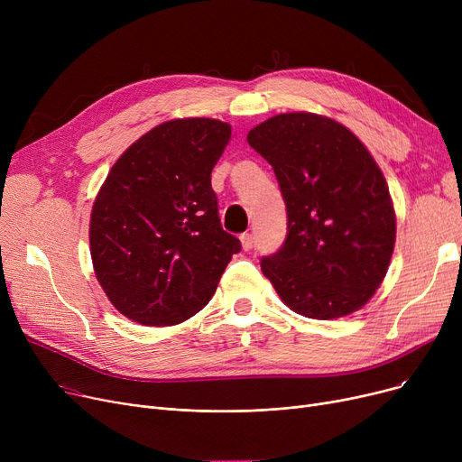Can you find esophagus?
I'll use <instances>...</instances> for the list:
<instances>
[{
  "label": "esophagus",
  "instance_id": "34e87169",
  "mask_svg": "<svg viewBox=\"0 0 462 462\" xmlns=\"http://www.w3.org/2000/svg\"><path fill=\"white\" fill-rule=\"evenodd\" d=\"M241 247H244V251H249V249H253V244H254V239H253V234H249V232H245V234H241Z\"/></svg>",
  "mask_w": 462,
  "mask_h": 462
}]
</instances>
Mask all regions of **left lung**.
<instances>
[{
    "mask_svg": "<svg viewBox=\"0 0 462 462\" xmlns=\"http://www.w3.org/2000/svg\"><path fill=\"white\" fill-rule=\"evenodd\" d=\"M286 204L281 249L260 260L279 298L307 319L331 320L365 305L395 247V211L382 170L359 138L309 112L279 114L247 134Z\"/></svg>",
    "mask_w": 462,
    "mask_h": 462,
    "instance_id": "obj_1",
    "label": "left lung"
}]
</instances>
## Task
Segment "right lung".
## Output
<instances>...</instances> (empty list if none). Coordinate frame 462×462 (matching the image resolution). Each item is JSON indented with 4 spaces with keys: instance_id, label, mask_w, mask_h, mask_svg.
Segmentation results:
<instances>
[{
    "instance_id": "obj_1",
    "label": "right lung",
    "mask_w": 462,
    "mask_h": 462,
    "mask_svg": "<svg viewBox=\"0 0 462 462\" xmlns=\"http://www.w3.org/2000/svg\"><path fill=\"white\" fill-rule=\"evenodd\" d=\"M230 125L172 119L138 138L97 194L89 249L112 305L143 326H174L202 310L239 239L223 230L211 170Z\"/></svg>"
}]
</instances>
